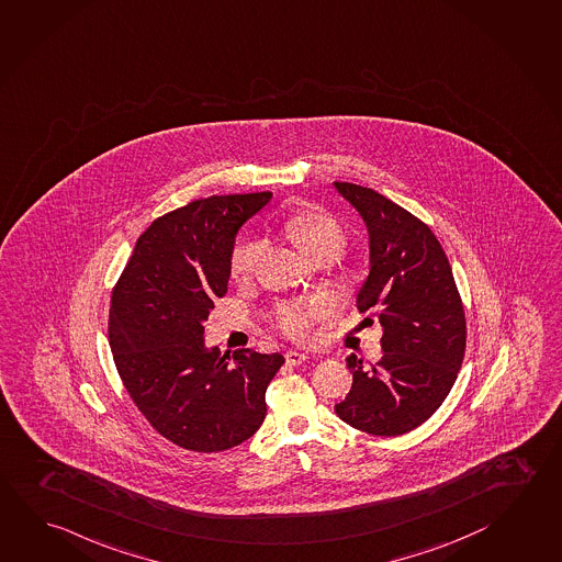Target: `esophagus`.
<instances>
[{
	"instance_id": "obj_1",
	"label": "esophagus",
	"mask_w": 562,
	"mask_h": 562,
	"mask_svg": "<svg viewBox=\"0 0 562 562\" xmlns=\"http://www.w3.org/2000/svg\"><path fill=\"white\" fill-rule=\"evenodd\" d=\"M305 352H301V350H295V348H289L285 352V360L289 364H293V367H299V364H303L306 360Z\"/></svg>"
}]
</instances>
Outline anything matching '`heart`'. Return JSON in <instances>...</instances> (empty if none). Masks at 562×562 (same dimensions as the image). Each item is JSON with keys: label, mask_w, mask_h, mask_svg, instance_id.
Segmentation results:
<instances>
[{"label": "heart", "mask_w": 562, "mask_h": 562, "mask_svg": "<svg viewBox=\"0 0 562 562\" xmlns=\"http://www.w3.org/2000/svg\"><path fill=\"white\" fill-rule=\"evenodd\" d=\"M285 232L293 244L301 249V254L315 261L323 256H338L345 247V232L342 227L327 214L321 212H305L286 220ZM261 254V241L249 239L237 245L229 259V271L235 279H244L256 269L257 259ZM321 311V301H291L277 306V327L281 328L289 337H306L308 328L313 325V318Z\"/></svg>", "instance_id": "b5f03b06"}]
</instances>
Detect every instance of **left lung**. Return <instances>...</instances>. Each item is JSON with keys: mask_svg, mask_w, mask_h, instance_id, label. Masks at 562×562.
<instances>
[{"mask_svg": "<svg viewBox=\"0 0 562 562\" xmlns=\"http://www.w3.org/2000/svg\"><path fill=\"white\" fill-rule=\"evenodd\" d=\"M335 188L367 225L370 271L357 306L378 315L384 350L370 368L357 355L347 358L352 389L335 412L360 431L400 436L424 424L453 386L465 355V313L428 225L370 188Z\"/></svg>", "mask_w": 562, "mask_h": 562, "instance_id": "8db88e82", "label": "left lung"}]
</instances>
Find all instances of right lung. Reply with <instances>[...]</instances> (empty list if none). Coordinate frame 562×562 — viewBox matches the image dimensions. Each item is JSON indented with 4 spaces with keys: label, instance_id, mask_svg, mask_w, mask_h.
Here are the masks:
<instances>
[{
    "label": "right lung",
    "instance_id": "right-lung-1",
    "mask_svg": "<svg viewBox=\"0 0 562 562\" xmlns=\"http://www.w3.org/2000/svg\"><path fill=\"white\" fill-rule=\"evenodd\" d=\"M271 195H210L154 220L114 286L116 370L144 418L180 448H235L266 419V390L285 358L222 355L205 347L204 323L227 293L235 235Z\"/></svg>",
    "mask_w": 562,
    "mask_h": 562
}]
</instances>
